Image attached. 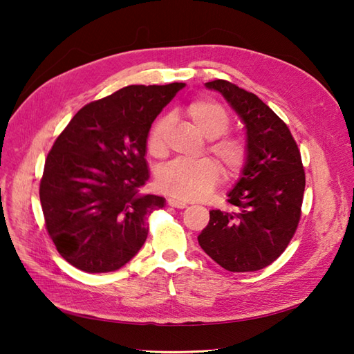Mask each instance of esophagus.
<instances>
[{
	"instance_id": "1",
	"label": "esophagus",
	"mask_w": 354,
	"mask_h": 354,
	"mask_svg": "<svg viewBox=\"0 0 354 354\" xmlns=\"http://www.w3.org/2000/svg\"><path fill=\"white\" fill-rule=\"evenodd\" d=\"M167 202L169 207H174V208H186L187 207V203L185 201L177 199V198H169Z\"/></svg>"
}]
</instances>
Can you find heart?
I'll return each instance as SVG.
<instances>
[{
	"label": "heart",
	"instance_id": "obj_1",
	"mask_svg": "<svg viewBox=\"0 0 354 354\" xmlns=\"http://www.w3.org/2000/svg\"><path fill=\"white\" fill-rule=\"evenodd\" d=\"M186 113L198 131L211 140L208 151L220 162L224 176L236 177L248 156V147L242 137L224 134L230 125V116L220 103L208 99L192 100ZM169 120L165 116L156 120L147 134V151L152 156L160 158L167 152L165 136ZM221 171L212 159H199L195 162L171 160L158 169L156 186L160 192L183 201H198L205 198L220 181Z\"/></svg>",
	"mask_w": 354,
	"mask_h": 354
}]
</instances>
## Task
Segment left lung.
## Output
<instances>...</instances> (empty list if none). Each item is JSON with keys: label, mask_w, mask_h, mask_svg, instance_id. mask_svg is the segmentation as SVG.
Wrapping results in <instances>:
<instances>
[{"label": "left lung", "mask_w": 354, "mask_h": 354, "mask_svg": "<svg viewBox=\"0 0 354 354\" xmlns=\"http://www.w3.org/2000/svg\"><path fill=\"white\" fill-rule=\"evenodd\" d=\"M236 112L245 127L248 156L227 202L236 212L209 211L198 242L229 272H255L288 246L301 216L306 176L286 124L255 94L229 81L207 82Z\"/></svg>", "instance_id": "8db88e82"}]
</instances>
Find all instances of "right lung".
<instances>
[{
  "label": "right lung",
  "mask_w": 354,
  "mask_h": 354,
  "mask_svg": "<svg viewBox=\"0 0 354 354\" xmlns=\"http://www.w3.org/2000/svg\"><path fill=\"white\" fill-rule=\"evenodd\" d=\"M185 85H128L84 106L53 145L41 207L59 254L77 269L115 272L140 251L147 216L165 205L138 194L149 180L147 134Z\"/></svg>",
  "instance_id": "obj_1"
}]
</instances>
